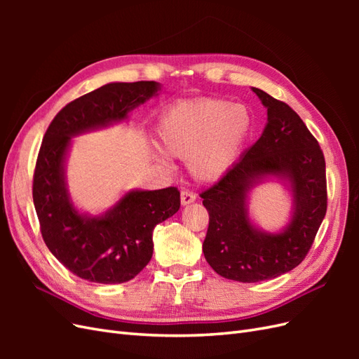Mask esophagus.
<instances>
[{"label": "esophagus", "instance_id": "obj_1", "mask_svg": "<svg viewBox=\"0 0 359 359\" xmlns=\"http://www.w3.org/2000/svg\"><path fill=\"white\" fill-rule=\"evenodd\" d=\"M194 201H196V196H194L193 191H189V190L181 191V205L182 206H187V205L193 203Z\"/></svg>", "mask_w": 359, "mask_h": 359}]
</instances>
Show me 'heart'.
Returning a JSON list of instances; mask_svg holds the SVG:
<instances>
[{"mask_svg": "<svg viewBox=\"0 0 359 359\" xmlns=\"http://www.w3.org/2000/svg\"><path fill=\"white\" fill-rule=\"evenodd\" d=\"M253 124L245 104L198 99L170 106L157 124V137L165 153L189 160V169L198 181L215 182L243 156ZM157 158L166 161L163 153H157Z\"/></svg>", "mask_w": 359, "mask_h": 359, "instance_id": "heart-1", "label": "heart"}]
</instances>
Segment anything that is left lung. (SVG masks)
<instances>
[{
	"label": "left lung",
	"instance_id": "1",
	"mask_svg": "<svg viewBox=\"0 0 359 359\" xmlns=\"http://www.w3.org/2000/svg\"><path fill=\"white\" fill-rule=\"evenodd\" d=\"M266 109L256 144L201 198L210 214L203 241L206 262L217 274L257 283L286 274L306 257L327 212L325 158L298 114L268 93L252 88ZM278 180L291 198L288 222L265 231L249 214L254 190Z\"/></svg>",
	"mask_w": 359,
	"mask_h": 359
}]
</instances>
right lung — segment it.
<instances>
[{"label": "right lung", "mask_w": 359, "mask_h": 359, "mask_svg": "<svg viewBox=\"0 0 359 359\" xmlns=\"http://www.w3.org/2000/svg\"><path fill=\"white\" fill-rule=\"evenodd\" d=\"M160 91L154 81L106 83L62 107L43 137L32 182L43 240L64 266L93 283H126L148 265L154 227L180 210V191L128 190L100 214L82 211L67 182L72 139L127 123Z\"/></svg>", "instance_id": "right-lung-1"}]
</instances>
